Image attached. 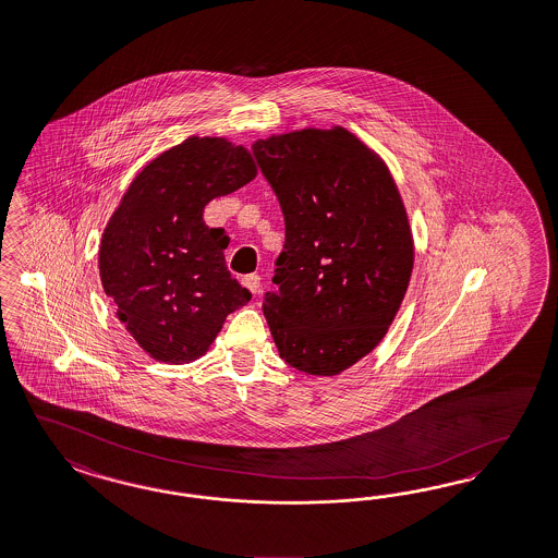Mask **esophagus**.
I'll list each match as a JSON object with an SVG mask.
<instances>
[{"instance_id":"1","label":"esophagus","mask_w":558,"mask_h":558,"mask_svg":"<svg viewBox=\"0 0 558 558\" xmlns=\"http://www.w3.org/2000/svg\"><path fill=\"white\" fill-rule=\"evenodd\" d=\"M241 282H243V287H245V289H250L253 294H257V292H259V287H262V284H259V276H257V274H247V276H243V278H241Z\"/></svg>"}]
</instances>
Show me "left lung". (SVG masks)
Here are the masks:
<instances>
[{
    "mask_svg": "<svg viewBox=\"0 0 558 558\" xmlns=\"http://www.w3.org/2000/svg\"><path fill=\"white\" fill-rule=\"evenodd\" d=\"M284 214L264 315L284 363L340 375L384 340L404 301L414 241L387 165L344 128L253 144Z\"/></svg>",
    "mask_w": 558,
    "mask_h": 558,
    "instance_id": "1",
    "label": "left lung"
}]
</instances>
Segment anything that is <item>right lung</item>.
Here are the masks:
<instances>
[{
    "instance_id": "obj_1",
    "label": "right lung",
    "mask_w": 558,
    "mask_h": 558,
    "mask_svg": "<svg viewBox=\"0 0 558 558\" xmlns=\"http://www.w3.org/2000/svg\"><path fill=\"white\" fill-rule=\"evenodd\" d=\"M255 174L245 146L192 135L150 160L121 197L98 250L100 282L154 361L204 356L227 315L250 303L225 262L229 236L204 222V208Z\"/></svg>"
}]
</instances>
